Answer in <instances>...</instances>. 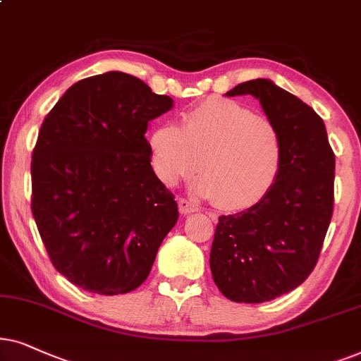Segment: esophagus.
Masks as SVG:
<instances>
[{"mask_svg":"<svg viewBox=\"0 0 361 361\" xmlns=\"http://www.w3.org/2000/svg\"><path fill=\"white\" fill-rule=\"evenodd\" d=\"M178 208H180L181 214H191V213H195V211H198V206H196L193 201H190L186 198L178 200Z\"/></svg>","mask_w":361,"mask_h":361,"instance_id":"obj_1","label":"esophagus"}]
</instances>
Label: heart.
Returning a JSON list of instances; mask_svg holds the SVG:
<instances>
[{"label":"heart","mask_w":361,"mask_h":361,"mask_svg":"<svg viewBox=\"0 0 361 361\" xmlns=\"http://www.w3.org/2000/svg\"><path fill=\"white\" fill-rule=\"evenodd\" d=\"M148 142L152 168L161 183L175 186L198 166L195 191L214 198L221 209L259 203L281 170L282 142L276 125L238 100L206 99L183 114L181 127L161 125Z\"/></svg>","instance_id":"heart-1"}]
</instances>
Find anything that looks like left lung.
I'll return each instance as SVG.
<instances>
[{"mask_svg": "<svg viewBox=\"0 0 361 361\" xmlns=\"http://www.w3.org/2000/svg\"><path fill=\"white\" fill-rule=\"evenodd\" d=\"M226 95L256 97L282 142L276 183L251 208L219 216L209 254L224 297L261 304L299 287L319 261L334 213L335 155L324 120L272 80H247Z\"/></svg>", "mask_w": 361, "mask_h": 361, "instance_id": "1", "label": "left lung"}]
</instances>
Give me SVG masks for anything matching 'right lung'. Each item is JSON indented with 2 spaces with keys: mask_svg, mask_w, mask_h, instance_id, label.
<instances>
[{
  "mask_svg": "<svg viewBox=\"0 0 361 361\" xmlns=\"http://www.w3.org/2000/svg\"><path fill=\"white\" fill-rule=\"evenodd\" d=\"M173 107L130 74L110 71L66 90L32 152L31 209L52 266L100 295L135 290L178 221L150 165L148 122Z\"/></svg>",
  "mask_w": 361,
  "mask_h": 361,
  "instance_id": "add662e5",
  "label": "right lung"
}]
</instances>
